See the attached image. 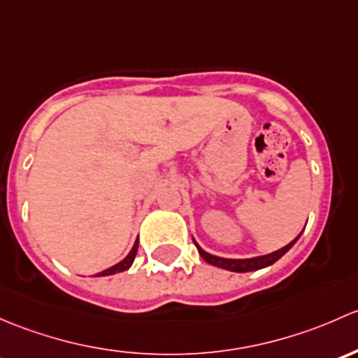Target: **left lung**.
<instances>
[{
	"label": "left lung",
	"instance_id": "1",
	"mask_svg": "<svg viewBox=\"0 0 358 358\" xmlns=\"http://www.w3.org/2000/svg\"><path fill=\"white\" fill-rule=\"evenodd\" d=\"M298 238H300V234H298L293 241L288 243V245L282 246L281 250H278V252H272V253H268V255L253 257V259H222V257L210 255V253H206L205 250L200 248V245H198L194 239L193 241H194V245H196L198 253L201 255V259H203L205 262H208L210 265H215V267L226 268V271H233V272H252V271H259V268L268 267V265H272L274 262H278L286 252H288L291 246L298 241Z\"/></svg>",
	"mask_w": 358,
	"mask_h": 358
}]
</instances>
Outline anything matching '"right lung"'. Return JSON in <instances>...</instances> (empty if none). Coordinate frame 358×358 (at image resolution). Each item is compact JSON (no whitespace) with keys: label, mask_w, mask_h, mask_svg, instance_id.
<instances>
[{"label":"right lung","mask_w":358,"mask_h":358,"mask_svg":"<svg viewBox=\"0 0 358 358\" xmlns=\"http://www.w3.org/2000/svg\"><path fill=\"white\" fill-rule=\"evenodd\" d=\"M136 253H138V241L134 243V246H132V250H131V252H129V255L125 257L122 262L115 264V265H113V267L106 268V271L99 272L98 275H112V274H117V272L127 271V268L132 265V262H134V259H136Z\"/></svg>","instance_id":"right-lung-1"}]
</instances>
